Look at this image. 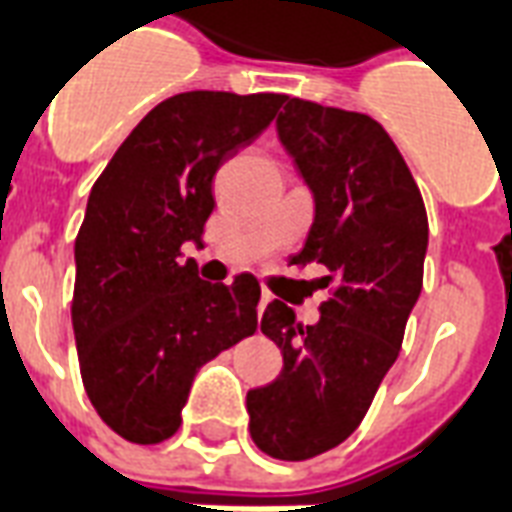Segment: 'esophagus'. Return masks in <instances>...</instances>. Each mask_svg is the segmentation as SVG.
I'll use <instances>...</instances> for the list:
<instances>
[{
  "mask_svg": "<svg viewBox=\"0 0 512 512\" xmlns=\"http://www.w3.org/2000/svg\"><path fill=\"white\" fill-rule=\"evenodd\" d=\"M268 301H271V293H268V290H263V293H260V304H257V309H266Z\"/></svg>",
  "mask_w": 512,
  "mask_h": 512,
  "instance_id": "1",
  "label": "esophagus"
}]
</instances>
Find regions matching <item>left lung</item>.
<instances>
[{
  "instance_id": "left-lung-1",
  "label": "left lung",
  "mask_w": 512,
  "mask_h": 512,
  "mask_svg": "<svg viewBox=\"0 0 512 512\" xmlns=\"http://www.w3.org/2000/svg\"><path fill=\"white\" fill-rule=\"evenodd\" d=\"M279 140L314 195V222L293 266L328 271L320 320L301 325L271 301L260 331L282 350L274 382L246 393L263 453L304 461L342 445L399 358L423 287L429 219L407 162L372 116L287 97Z\"/></svg>"
}]
</instances>
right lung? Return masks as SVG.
I'll return each mask as SVG.
<instances>
[{
    "instance_id": "1",
    "label": "right lung",
    "mask_w": 512,
    "mask_h": 512,
    "mask_svg": "<svg viewBox=\"0 0 512 512\" xmlns=\"http://www.w3.org/2000/svg\"><path fill=\"white\" fill-rule=\"evenodd\" d=\"M285 94L184 92L160 102L94 181L75 238L73 331L86 396L119 437L157 445L181 426L203 363L257 331L260 285H211L203 246L219 165L274 121Z\"/></svg>"
}]
</instances>
